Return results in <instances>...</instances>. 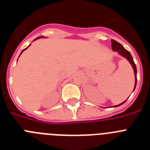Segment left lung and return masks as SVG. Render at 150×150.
Listing matches in <instances>:
<instances>
[{"label":"left lung","instance_id":"1","mask_svg":"<svg viewBox=\"0 0 150 150\" xmlns=\"http://www.w3.org/2000/svg\"><path fill=\"white\" fill-rule=\"evenodd\" d=\"M111 42H112V50H113L114 52H117L119 55H120L121 56L124 57L125 59H126L129 62V63L132 64V67H133L134 73V77H135L134 87V90H133V91H134L135 88H136V85H137V67H136V64H135L134 62V60H133V58H132V55H131V53H130L129 52H128V50H125V49L123 47L122 45L120 44V43H118L117 41L114 40H111ZM125 101H126V100H125L124 102H122V103H121V104H118V105L112 106V107H119V106H121L122 104H124Z\"/></svg>","mask_w":150,"mask_h":150}]
</instances>
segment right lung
I'll list each match as a JSON object with an SVG mask.
<instances>
[{
    "label": "right lung",
    "mask_w": 150,
    "mask_h": 150,
    "mask_svg": "<svg viewBox=\"0 0 150 150\" xmlns=\"http://www.w3.org/2000/svg\"><path fill=\"white\" fill-rule=\"evenodd\" d=\"M45 38V37H43V36H40V37H38V38H36V39H34V40H33V41L36 40H38V39H40V38ZM30 45H29V46H28L27 48H25V50H22V52H21V53H20V55H21V54H22V52H24V51H25V50H26V49H28V48L29 46H30ZM17 61H18V60H17Z\"/></svg>",
    "instance_id": "right-lung-1"
}]
</instances>
